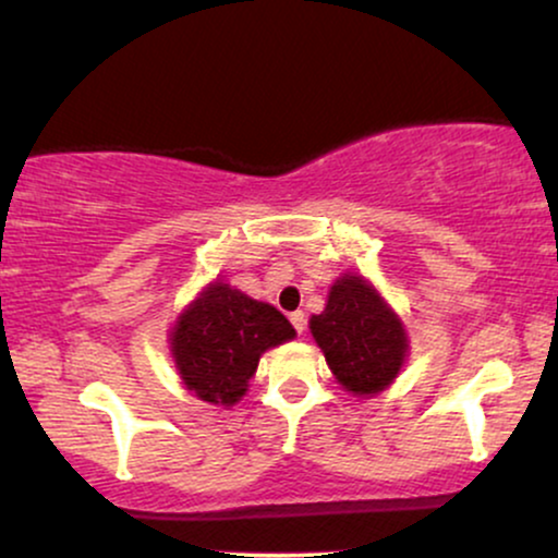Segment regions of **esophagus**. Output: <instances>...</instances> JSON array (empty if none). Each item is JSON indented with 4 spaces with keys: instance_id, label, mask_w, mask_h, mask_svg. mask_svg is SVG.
<instances>
[{
    "instance_id": "1",
    "label": "esophagus",
    "mask_w": 558,
    "mask_h": 558,
    "mask_svg": "<svg viewBox=\"0 0 558 558\" xmlns=\"http://www.w3.org/2000/svg\"><path fill=\"white\" fill-rule=\"evenodd\" d=\"M291 325L296 328L299 336H304V330H306V315H304V312H293Z\"/></svg>"
}]
</instances>
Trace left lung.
I'll return each mask as SVG.
<instances>
[{"mask_svg": "<svg viewBox=\"0 0 558 558\" xmlns=\"http://www.w3.org/2000/svg\"><path fill=\"white\" fill-rule=\"evenodd\" d=\"M310 330L336 380L354 396H375L399 375L407 360V330L373 283L341 275L328 293L323 315Z\"/></svg>", "mask_w": 558, "mask_h": 558, "instance_id": "obj_1", "label": "left lung"}]
</instances>
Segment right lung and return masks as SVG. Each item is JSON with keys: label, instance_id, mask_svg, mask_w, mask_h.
Masks as SVG:
<instances>
[{"label": "right lung", "instance_id": "right-lung-1", "mask_svg": "<svg viewBox=\"0 0 558 558\" xmlns=\"http://www.w3.org/2000/svg\"><path fill=\"white\" fill-rule=\"evenodd\" d=\"M293 336L296 330L275 306L215 280L178 317L170 351L196 399L233 407L257 373L259 356Z\"/></svg>", "mask_w": 558, "mask_h": 558}]
</instances>
